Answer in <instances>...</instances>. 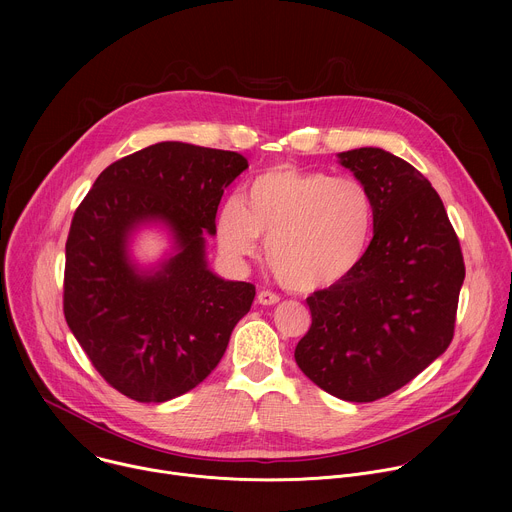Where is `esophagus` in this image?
Wrapping results in <instances>:
<instances>
[{
    "mask_svg": "<svg viewBox=\"0 0 512 512\" xmlns=\"http://www.w3.org/2000/svg\"><path fill=\"white\" fill-rule=\"evenodd\" d=\"M257 302L261 306H273V304L279 302V296L273 294V291H269V289H263V291H259V294H257Z\"/></svg>",
    "mask_w": 512,
    "mask_h": 512,
    "instance_id": "esophagus-1",
    "label": "esophagus"
}]
</instances>
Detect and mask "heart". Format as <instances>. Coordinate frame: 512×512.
Returning a JSON list of instances; mask_svg holds the SVG:
<instances>
[{"label": "heart", "mask_w": 512, "mask_h": 512, "mask_svg": "<svg viewBox=\"0 0 512 512\" xmlns=\"http://www.w3.org/2000/svg\"><path fill=\"white\" fill-rule=\"evenodd\" d=\"M375 225L371 192L354 178L275 166L257 174L216 212V243L239 263L267 237L269 269L289 289L344 281L367 255Z\"/></svg>", "instance_id": "heart-1"}]
</instances>
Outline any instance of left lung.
Returning <instances> with one entry per match:
<instances>
[{"instance_id":"obj_1","label":"left lung","mask_w":512,"mask_h":512,"mask_svg":"<svg viewBox=\"0 0 512 512\" xmlns=\"http://www.w3.org/2000/svg\"><path fill=\"white\" fill-rule=\"evenodd\" d=\"M338 158L371 192L375 235L344 281L306 300L312 326L294 356L326 393L371 403L446 352L466 267L444 202L421 172L381 148Z\"/></svg>"}]
</instances>
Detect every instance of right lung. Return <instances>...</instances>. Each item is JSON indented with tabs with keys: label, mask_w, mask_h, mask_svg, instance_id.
Wrapping results in <instances>:
<instances>
[{
	"label": "right lung",
	"mask_w": 512,
	"mask_h": 512,
	"mask_svg": "<svg viewBox=\"0 0 512 512\" xmlns=\"http://www.w3.org/2000/svg\"><path fill=\"white\" fill-rule=\"evenodd\" d=\"M237 152L162 141L105 168L72 216L64 318L97 373L139 403H164L200 385L251 310L255 285L206 267L204 235L225 188L247 170ZM164 222L175 255L139 272L128 235Z\"/></svg>",
	"instance_id": "1"
}]
</instances>
